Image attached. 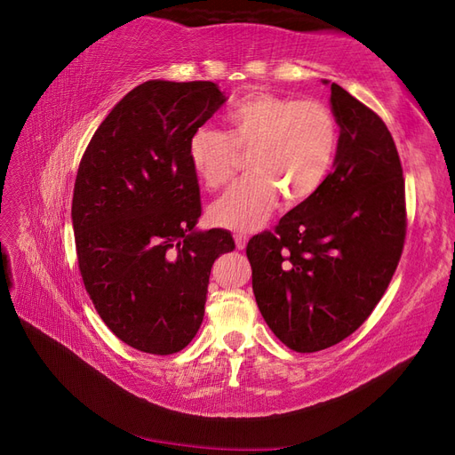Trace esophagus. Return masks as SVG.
I'll use <instances>...</instances> for the list:
<instances>
[{"mask_svg": "<svg viewBox=\"0 0 455 455\" xmlns=\"http://www.w3.org/2000/svg\"><path fill=\"white\" fill-rule=\"evenodd\" d=\"M235 242L238 250H244L248 244V236L246 235H235Z\"/></svg>", "mask_w": 455, "mask_h": 455, "instance_id": "1", "label": "esophagus"}]
</instances>
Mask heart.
Wrapping results in <instances>:
<instances>
[{
	"instance_id": "b5f03b06",
	"label": "heart",
	"mask_w": 455,
	"mask_h": 455,
	"mask_svg": "<svg viewBox=\"0 0 455 455\" xmlns=\"http://www.w3.org/2000/svg\"><path fill=\"white\" fill-rule=\"evenodd\" d=\"M227 124L228 133L204 125L188 145L189 164L209 189L223 188L238 171L240 153H248L250 174L211 205V223L253 230L279 194L287 204H300L322 188L337 147V122L327 104L253 92L228 110Z\"/></svg>"
}]
</instances>
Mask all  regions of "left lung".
Wrapping results in <instances>:
<instances>
[{"label":"left lung","mask_w":455,"mask_h":455,"mask_svg":"<svg viewBox=\"0 0 455 455\" xmlns=\"http://www.w3.org/2000/svg\"><path fill=\"white\" fill-rule=\"evenodd\" d=\"M331 108L341 128L333 172L275 230L246 246L263 320L297 353L337 345L366 322L394 277L407 232L392 133L335 83Z\"/></svg>","instance_id":"1"}]
</instances>
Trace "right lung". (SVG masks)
<instances>
[{
	"label": "right lung",
	"mask_w": 455,
	"mask_h": 455,
	"mask_svg": "<svg viewBox=\"0 0 455 455\" xmlns=\"http://www.w3.org/2000/svg\"><path fill=\"white\" fill-rule=\"evenodd\" d=\"M211 81H147L116 104L84 149L71 220L79 271L108 330L137 351L172 355L204 322L213 261L235 250L202 215L188 145L225 104Z\"/></svg>",
	"instance_id": "obj_1"
}]
</instances>
